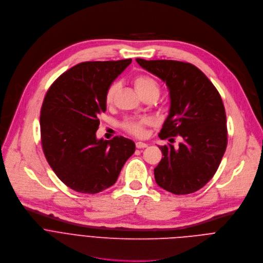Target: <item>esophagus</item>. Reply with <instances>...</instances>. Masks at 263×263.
<instances>
[{
  "instance_id": "esophagus-1",
  "label": "esophagus",
  "mask_w": 263,
  "mask_h": 263,
  "mask_svg": "<svg viewBox=\"0 0 263 263\" xmlns=\"http://www.w3.org/2000/svg\"><path fill=\"white\" fill-rule=\"evenodd\" d=\"M147 146H148V144H146V143H144V142H137V143H136V147H137L138 149L146 148Z\"/></svg>"
}]
</instances>
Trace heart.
Instances as JSON below:
<instances>
[{"instance_id": "b5f03b06", "label": "heart", "mask_w": 263, "mask_h": 263, "mask_svg": "<svg viewBox=\"0 0 263 263\" xmlns=\"http://www.w3.org/2000/svg\"><path fill=\"white\" fill-rule=\"evenodd\" d=\"M135 87L138 91V93L142 96L148 92L156 91L159 92V84L156 83L154 79L148 76H138L134 80ZM117 90V85L112 84L109 86L106 92V102L109 104L113 101L115 93ZM148 123V120L146 119H128L124 122L123 127L125 130H127L129 134L135 135L137 137H143L145 135V125Z\"/></svg>"}]
</instances>
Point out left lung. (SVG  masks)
Instances as JSON below:
<instances>
[{
    "mask_svg": "<svg viewBox=\"0 0 263 263\" xmlns=\"http://www.w3.org/2000/svg\"><path fill=\"white\" fill-rule=\"evenodd\" d=\"M136 61L164 81L169 89L170 111L159 137L182 138L178 149L172 144L160 147L164 157L154 168L155 181L175 195L194 193L216 174L227 147L226 113L221 95L191 63L140 58Z\"/></svg>",
    "mask_w": 263,
    "mask_h": 263,
    "instance_id": "left-lung-1",
    "label": "left lung"
}]
</instances>
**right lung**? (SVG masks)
<instances>
[{"label": "right lung", "instance_id": "obj_1", "mask_svg": "<svg viewBox=\"0 0 263 263\" xmlns=\"http://www.w3.org/2000/svg\"><path fill=\"white\" fill-rule=\"evenodd\" d=\"M130 63L82 62L46 92L40 112L43 153L58 178L76 192L96 194L112 186L135 152V143L124 137L96 139L107 89Z\"/></svg>", "mask_w": 263, "mask_h": 263}]
</instances>
